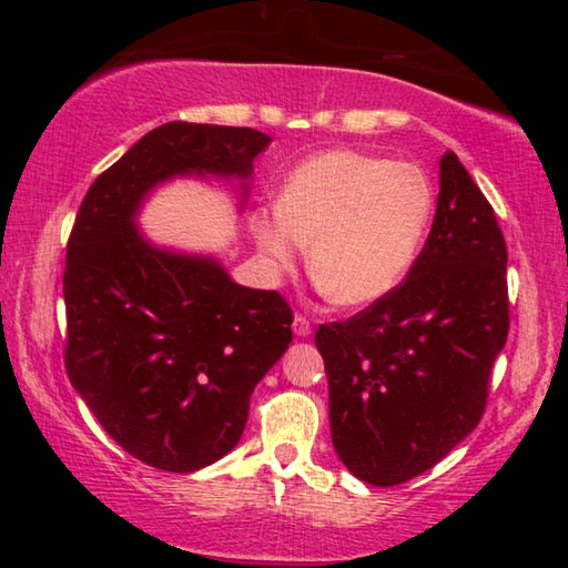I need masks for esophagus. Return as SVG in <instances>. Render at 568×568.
<instances>
[{
	"mask_svg": "<svg viewBox=\"0 0 568 568\" xmlns=\"http://www.w3.org/2000/svg\"><path fill=\"white\" fill-rule=\"evenodd\" d=\"M311 323H307L303 315H295L293 318V333L297 335V338H307V335H311Z\"/></svg>",
	"mask_w": 568,
	"mask_h": 568,
	"instance_id": "esophagus-1",
	"label": "esophagus"
}]
</instances>
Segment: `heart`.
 <instances>
[{"mask_svg":"<svg viewBox=\"0 0 568 568\" xmlns=\"http://www.w3.org/2000/svg\"><path fill=\"white\" fill-rule=\"evenodd\" d=\"M434 215V185L413 162L358 150L303 160L277 192L275 210L253 217V237L273 273L307 265L335 305L383 301L406 281Z\"/></svg>","mask_w":568,"mask_h":568,"instance_id":"obj_1","label":"heart"}]
</instances>
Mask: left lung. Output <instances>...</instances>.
Instances as JSON below:
<instances>
[{
  "label": "left lung",
  "mask_w": 568,
  "mask_h": 568,
  "mask_svg": "<svg viewBox=\"0 0 568 568\" xmlns=\"http://www.w3.org/2000/svg\"><path fill=\"white\" fill-rule=\"evenodd\" d=\"M436 217L406 283L321 325L331 438L355 478L396 486L478 426L508 335L506 243L456 152L438 162Z\"/></svg>",
  "instance_id": "left-lung-1"
}]
</instances>
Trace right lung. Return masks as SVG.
Instances as JSON below:
<instances>
[{
    "label": "right lung",
    "mask_w": 568,
    "mask_h": 568,
    "mask_svg": "<svg viewBox=\"0 0 568 568\" xmlns=\"http://www.w3.org/2000/svg\"><path fill=\"white\" fill-rule=\"evenodd\" d=\"M265 132L168 122L92 182L67 243L64 365L112 440L192 474L237 446L250 393L293 341L275 291L235 283L217 255L158 245L138 217L172 180L233 182L250 197Z\"/></svg>",
    "instance_id": "obj_1"
}]
</instances>
